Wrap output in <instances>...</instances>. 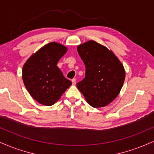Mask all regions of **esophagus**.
<instances>
[{"label": "esophagus", "mask_w": 154, "mask_h": 154, "mask_svg": "<svg viewBox=\"0 0 154 154\" xmlns=\"http://www.w3.org/2000/svg\"><path fill=\"white\" fill-rule=\"evenodd\" d=\"M72 82L73 85H76V79H72Z\"/></svg>", "instance_id": "34e87169"}]
</instances>
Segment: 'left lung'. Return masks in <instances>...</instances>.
I'll list each match as a JSON object with an SVG mask.
<instances>
[{
  "label": "left lung",
  "mask_w": 154,
  "mask_h": 154,
  "mask_svg": "<svg viewBox=\"0 0 154 154\" xmlns=\"http://www.w3.org/2000/svg\"><path fill=\"white\" fill-rule=\"evenodd\" d=\"M77 51L85 66V77L77 83V88L91 106H107L123 85V65L113 52L93 40L78 45Z\"/></svg>",
  "instance_id": "obj_1"
}]
</instances>
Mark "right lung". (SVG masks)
<instances>
[{"label":"right lung","mask_w":154,"mask_h":154,"mask_svg":"<svg viewBox=\"0 0 154 154\" xmlns=\"http://www.w3.org/2000/svg\"><path fill=\"white\" fill-rule=\"evenodd\" d=\"M66 47L52 42L35 53L22 69V79L29 94L38 103L51 106L72 85L56 66Z\"/></svg>","instance_id":"obj_1"}]
</instances>
